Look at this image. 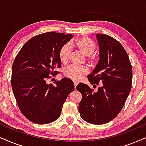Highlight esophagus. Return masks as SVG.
Instances as JSON below:
<instances>
[{"instance_id": "34e87169", "label": "esophagus", "mask_w": 146, "mask_h": 146, "mask_svg": "<svg viewBox=\"0 0 146 146\" xmlns=\"http://www.w3.org/2000/svg\"><path fill=\"white\" fill-rule=\"evenodd\" d=\"M73 83H74V86H75V88L79 83H78V82H77V81H73Z\"/></svg>"}]
</instances>
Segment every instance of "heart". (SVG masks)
Returning <instances> with one entry per match:
<instances>
[{
  "label": "heart",
  "mask_w": 146,
  "mask_h": 146,
  "mask_svg": "<svg viewBox=\"0 0 146 146\" xmlns=\"http://www.w3.org/2000/svg\"><path fill=\"white\" fill-rule=\"evenodd\" d=\"M71 46L77 48L84 55L88 57V60L92 62L94 57L92 56L96 49L95 43L88 37H81L69 44H64L60 48L58 56L62 63H67L71 52ZM88 73V69L85 66L71 65L64 70V75L73 80H79Z\"/></svg>",
  "instance_id": "heart-1"
}]
</instances>
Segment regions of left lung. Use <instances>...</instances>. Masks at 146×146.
Wrapping results in <instances>:
<instances>
[{
  "label": "left lung",
  "mask_w": 146,
  "mask_h": 146,
  "mask_svg": "<svg viewBox=\"0 0 146 146\" xmlns=\"http://www.w3.org/2000/svg\"><path fill=\"white\" fill-rule=\"evenodd\" d=\"M100 59L88 79L96 87L94 92L88 85L79 84L82 94L79 105L81 117L86 122L102 125L114 119L122 110L132 86V67L121 43L106 34H96Z\"/></svg>",
  "instance_id": "obj_1"
}]
</instances>
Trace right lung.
Masks as SVG:
<instances>
[{
    "instance_id": "obj_1",
    "label": "right lung",
    "mask_w": 146,
    "mask_h": 146,
    "mask_svg": "<svg viewBox=\"0 0 146 146\" xmlns=\"http://www.w3.org/2000/svg\"><path fill=\"white\" fill-rule=\"evenodd\" d=\"M72 34L47 32L33 37L20 50L12 67L11 86L18 107L31 122L47 124L60 117L62 106L74 84L62 78L55 86L47 84L50 75L61 67L58 53Z\"/></svg>"
}]
</instances>
